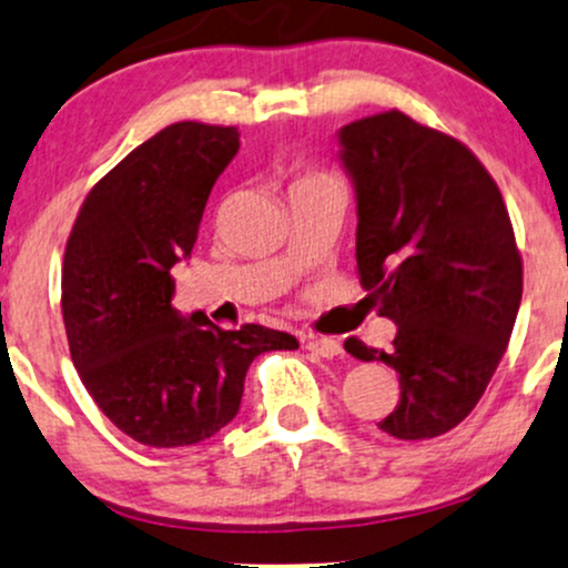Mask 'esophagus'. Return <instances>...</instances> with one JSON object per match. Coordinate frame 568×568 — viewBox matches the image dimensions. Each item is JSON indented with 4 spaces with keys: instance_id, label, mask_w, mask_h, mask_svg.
Instances as JSON below:
<instances>
[{
    "instance_id": "obj_1",
    "label": "esophagus",
    "mask_w": 568,
    "mask_h": 568,
    "mask_svg": "<svg viewBox=\"0 0 568 568\" xmlns=\"http://www.w3.org/2000/svg\"><path fill=\"white\" fill-rule=\"evenodd\" d=\"M305 348L311 353H316V356L322 358H335L343 353V345H339V339L335 337H308V343H305Z\"/></svg>"
}]
</instances>
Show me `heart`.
<instances>
[{
  "label": "heart",
  "instance_id": "1",
  "mask_svg": "<svg viewBox=\"0 0 568 568\" xmlns=\"http://www.w3.org/2000/svg\"><path fill=\"white\" fill-rule=\"evenodd\" d=\"M318 180H326V178H322V175H305L303 180H300V183H297V189H300V185H308V183H318Z\"/></svg>",
  "mask_w": 568,
  "mask_h": 568
}]
</instances>
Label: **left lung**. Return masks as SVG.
Returning <instances> with one entry per match:
<instances>
[{"instance_id": "1", "label": "left lung", "mask_w": 568, "mask_h": 568, "mask_svg": "<svg viewBox=\"0 0 568 568\" xmlns=\"http://www.w3.org/2000/svg\"><path fill=\"white\" fill-rule=\"evenodd\" d=\"M337 143L356 191L362 286L398 326L390 353L356 337L345 351L398 372L402 398L379 430L442 436L484 396L521 305L503 193L459 140L402 111L339 126Z\"/></svg>"}]
</instances>
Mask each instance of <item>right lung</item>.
<instances>
[{"label":"right lung","instance_id":"add662e5","mask_svg":"<svg viewBox=\"0 0 568 568\" xmlns=\"http://www.w3.org/2000/svg\"><path fill=\"white\" fill-rule=\"evenodd\" d=\"M236 151V126H164L87 193L65 244L71 362L103 415L156 449L215 436L236 417L260 353L300 348L286 332H225L204 311L172 308V268L191 257L212 185Z\"/></svg>","mask_w":568,"mask_h":568}]
</instances>
